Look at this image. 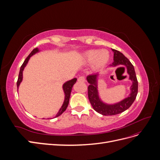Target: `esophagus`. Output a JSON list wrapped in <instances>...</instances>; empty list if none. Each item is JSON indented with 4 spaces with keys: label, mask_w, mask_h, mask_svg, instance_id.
<instances>
[{
    "label": "esophagus",
    "mask_w": 160,
    "mask_h": 160,
    "mask_svg": "<svg viewBox=\"0 0 160 160\" xmlns=\"http://www.w3.org/2000/svg\"><path fill=\"white\" fill-rule=\"evenodd\" d=\"M78 81L79 82H81V83H84L85 81V78L84 76H81L78 78Z\"/></svg>",
    "instance_id": "obj_1"
}]
</instances>
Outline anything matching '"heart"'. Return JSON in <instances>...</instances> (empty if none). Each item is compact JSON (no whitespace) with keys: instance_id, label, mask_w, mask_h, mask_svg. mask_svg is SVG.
Here are the masks:
<instances>
[{"instance_id":"obj_1","label":"heart","mask_w":160,"mask_h":160,"mask_svg":"<svg viewBox=\"0 0 160 160\" xmlns=\"http://www.w3.org/2000/svg\"><path fill=\"white\" fill-rule=\"evenodd\" d=\"M83 61L86 64L91 65L93 63L95 69H103L108 64L109 61L110 55L106 50H89L86 51L83 55Z\"/></svg>"}]
</instances>
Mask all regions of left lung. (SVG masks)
<instances>
[{"mask_svg":"<svg viewBox=\"0 0 160 160\" xmlns=\"http://www.w3.org/2000/svg\"><path fill=\"white\" fill-rule=\"evenodd\" d=\"M113 51V62L110 66L116 67L118 65H125L127 68V72L129 75V79L132 81L131 86V93L128 98L122 101L114 104H107L101 100L99 96L98 78L99 73L93 74L87 77L89 85L88 87V98L92 107L97 112L103 115H114L123 112L127 110L136 98L138 91V82L135 75V72L133 65L131 63L127 57L123 53L112 49Z\"/></svg>","mask_w":160,"mask_h":160,"instance_id":"left-lung-1","label":"left lung"}]
</instances>
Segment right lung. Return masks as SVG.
Segmentation results:
<instances>
[{"instance_id":"1","label":"right lung","mask_w":160,"mask_h":160,"mask_svg":"<svg viewBox=\"0 0 160 160\" xmlns=\"http://www.w3.org/2000/svg\"><path fill=\"white\" fill-rule=\"evenodd\" d=\"M39 52V49H38V48H35V49H34L29 54L27 58L24 61V62L22 63V65L21 67V69H20V71H19V75H18V80L17 82V91L18 89V87L20 85V83H21V81L22 80V72L24 69H25V67H26V65H27L28 60H29L30 57L31 56H32L33 55H35V53ZM77 81V79L74 78L72 79L70 81H68L65 82V83L62 85V89H63L64 91V93H65V100H64V102L62 105L61 106V108H60L59 112L57 113V115L55 116V118L58 117V116L61 115L62 113L64 112V111L66 110L67 106L69 105V98H70V95H71V92L72 90V86L74 85V84L76 83Z\"/></svg>"}]
</instances>
